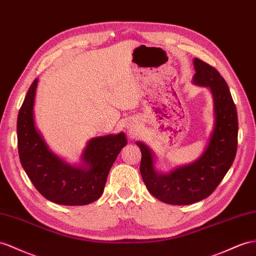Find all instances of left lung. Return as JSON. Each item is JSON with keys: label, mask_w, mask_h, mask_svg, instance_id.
I'll return each instance as SVG.
<instances>
[{"label": "left lung", "mask_w": 256, "mask_h": 256, "mask_svg": "<svg viewBox=\"0 0 256 256\" xmlns=\"http://www.w3.org/2000/svg\"><path fill=\"white\" fill-rule=\"evenodd\" d=\"M192 83L208 88L213 98V130L204 152L198 159L168 172L156 168V156L146 144L140 148V174L156 199L174 206H186L208 198L230 168L237 152L238 116L230 90L220 72L198 58L194 60Z\"/></svg>", "instance_id": "left-lung-1"}]
</instances>
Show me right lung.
<instances>
[{
	"label": "right lung",
	"instance_id": "right-lung-1",
	"mask_svg": "<svg viewBox=\"0 0 256 256\" xmlns=\"http://www.w3.org/2000/svg\"><path fill=\"white\" fill-rule=\"evenodd\" d=\"M38 78L32 82L17 119L18 154L32 184L44 198L62 206H85L100 199L111 166L126 145L123 132L90 138L78 164L52 152L36 126L34 100Z\"/></svg>",
	"mask_w": 256,
	"mask_h": 256
}]
</instances>
